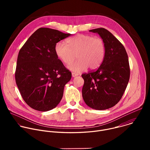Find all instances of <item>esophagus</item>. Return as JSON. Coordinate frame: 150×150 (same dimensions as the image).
<instances>
[{"mask_svg":"<svg viewBox=\"0 0 150 150\" xmlns=\"http://www.w3.org/2000/svg\"><path fill=\"white\" fill-rule=\"evenodd\" d=\"M78 74H76V73H74V72H72V76L73 77H75V76H78Z\"/></svg>","mask_w":150,"mask_h":150,"instance_id":"esophagus-1","label":"esophagus"}]
</instances>
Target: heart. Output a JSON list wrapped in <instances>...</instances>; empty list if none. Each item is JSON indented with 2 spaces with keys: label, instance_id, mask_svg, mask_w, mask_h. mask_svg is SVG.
I'll use <instances>...</instances> for the list:
<instances>
[{
  "label": "heart",
  "instance_id": "1",
  "mask_svg": "<svg viewBox=\"0 0 150 150\" xmlns=\"http://www.w3.org/2000/svg\"><path fill=\"white\" fill-rule=\"evenodd\" d=\"M54 52L57 57L67 65L72 63L76 55L78 60L68 68L72 72L79 73L88 67L90 69L98 68L104 60L105 49L101 38L79 34L68 38L66 44L57 42Z\"/></svg>",
  "mask_w": 150,
  "mask_h": 150
}]
</instances>
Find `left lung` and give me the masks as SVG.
<instances>
[{
    "label": "left lung",
    "mask_w": 150,
    "mask_h": 150,
    "mask_svg": "<svg viewBox=\"0 0 150 150\" xmlns=\"http://www.w3.org/2000/svg\"><path fill=\"white\" fill-rule=\"evenodd\" d=\"M90 31L100 35L105 52L96 70L82 74V97L91 108L105 110L115 105L123 96L130 77L129 60L123 45L108 30L98 28Z\"/></svg>",
    "instance_id": "obj_1"
}]
</instances>
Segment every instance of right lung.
<instances>
[{"label": "right lung", "instance_id": "1", "mask_svg": "<svg viewBox=\"0 0 150 150\" xmlns=\"http://www.w3.org/2000/svg\"><path fill=\"white\" fill-rule=\"evenodd\" d=\"M71 35L40 28L20 49L15 71L16 83L23 100L32 109L49 111L60 103L64 87L71 80L72 74L58 59L54 46Z\"/></svg>", "mask_w": 150, "mask_h": 150}]
</instances>
